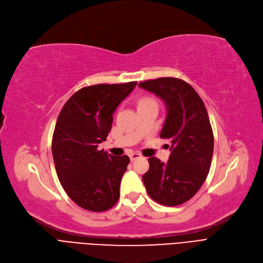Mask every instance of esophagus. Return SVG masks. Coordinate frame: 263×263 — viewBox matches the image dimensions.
I'll return each mask as SVG.
<instances>
[{"label":"esophagus","instance_id":"1","mask_svg":"<svg viewBox=\"0 0 263 263\" xmlns=\"http://www.w3.org/2000/svg\"><path fill=\"white\" fill-rule=\"evenodd\" d=\"M140 157H141V154L140 153H132L130 155H129V158H130L132 161H134V160H136L138 158H140Z\"/></svg>","mask_w":263,"mask_h":263}]
</instances>
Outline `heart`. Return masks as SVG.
Instances as JSON below:
<instances>
[{
    "label": "heart",
    "instance_id": "obj_1",
    "mask_svg": "<svg viewBox=\"0 0 263 263\" xmlns=\"http://www.w3.org/2000/svg\"><path fill=\"white\" fill-rule=\"evenodd\" d=\"M149 103H155V102H154V100H152V99L145 98V99H142V100L140 101V103H139V106L146 105V104H149Z\"/></svg>",
    "mask_w": 263,
    "mask_h": 263
}]
</instances>
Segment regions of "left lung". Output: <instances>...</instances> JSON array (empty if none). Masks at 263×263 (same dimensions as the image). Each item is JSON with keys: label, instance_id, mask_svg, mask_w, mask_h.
I'll list each match as a JSON object with an SVG mask.
<instances>
[{"label": "left lung", "instance_id": "8db88e82", "mask_svg": "<svg viewBox=\"0 0 263 263\" xmlns=\"http://www.w3.org/2000/svg\"><path fill=\"white\" fill-rule=\"evenodd\" d=\"M160 98L166 117L160 138L171 140L166 163L149 157L142 176L148 195L164 206L186 203L200 189L209 173L213 154V133L204 102L182 80L160 77L139 84Z\"/></svg>", "mask_w": 263, "mask_h": 263}]
</instances>
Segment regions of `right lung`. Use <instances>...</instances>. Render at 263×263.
I'll return each mask as SVG.
<instances>
[{"instance_id":"obj_1","label":"right lung","mask_w":263,"mask_h":263,"mask_svg":"<svg viewBox=\"0 0 263 263\" xmlns=\"http://www.w3.org/2000/svg\"><path fill=\"white\" fill-rule=\"evenodd\" d=\"M137 82L82 88L61 109L53 134L52 153L58 179L80 207L102 212L116 205L128 156L115 157L100 143L112 125V115Z\"/></svg>"}]
</instances>
